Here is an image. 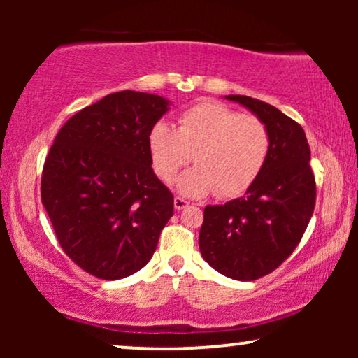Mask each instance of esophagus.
Here are the masks:
<instances>
[{
    "label": "esophagus",
    "mask_w": 358,
    "mask_h": 358,
    "mask_svg": "<svg viewBox=\"0 0 358 358\" xmlns=\"http://www.w3.org/2000/svg\"><path fill=\"white\" fill-rule=\"evenodd\" d=\"M185 207H189V202L182 197H176L174 199V208L176 210H184Z\"/></svg>",
    "instance_id": "34e87169"
}]
</instances>
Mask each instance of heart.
<instances>
[{
	"label": "heart",
	"instance_id": "1",
	"mask_svg": "<svg viewBox=\"0 0 358 358\" xmlns=\"http://www.w3.org/2000/svg\"><path fill=\"white\" fill-rule=\"evenodd\" d=\"M271 145V131L259 117L239 114L215 101L184 110L178 130L158 122L148 135L151 164L164 182H171L194 155L197 164L178 180L179 192L190 197L215 192L231 199L244 194L261 176Z\"/></svg>",
	"mask_w": 358,
	"mask_h": 358
}]
</instances>
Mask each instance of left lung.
<instances>
[{"label":"left lung","instance_id":"left-lung-1","mask_svg":"<svg viewBox=\"0 0 358 358\" xmlns=\"http://www.w3.org/2000/svg\"><path fill=\"white\" fill-rule=\"evenodd\" d=\"M227 99L248 107L271 131V155L243 197L207 205L199 234L202 257L234 280L275 271L301 241L316 203L305 130L277 107L249 96Z\"/></svg>","mask_w":358,"mask_h":358}]
</instances>
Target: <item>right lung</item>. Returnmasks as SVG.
<instances>
[{
    "label": "right lung",
    "instance_id": "1",
    "mask_svg": "<svg viewBox=\"0 0 358 358\" xmlns=\"http://www.w3.org/2000/svg\"><path fill=\"white\" fill-rule=\"evenodd\" d=\"M169 101L119 91L66 120L42 171L41 197L68 257L102 280L145 267L174 213L151 168L148 135Z\"/></svg>",
    "mask_w": 358,
    "mask_h": 358
}]
</instances>
